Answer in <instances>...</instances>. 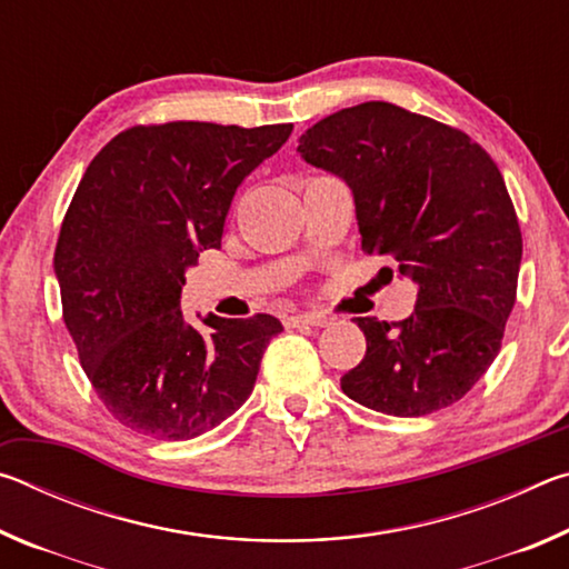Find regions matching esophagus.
<instances>
[{
	"mask_svg": "<svg viewBox=\"0 0 569 569\" xmlns=\"http://www.w3.org/2000/svg\"><path fill=\"white\" fill-rule=\"evenodd\" d=\"M286 326L288 329H308V326H313V329H323V326H329V319L319 313H296V316H288Z\"/></svg>",
	"mask_w": 569,
	"mask_h": 569,
	"instance_id": "esophagus-1",
	"label": "esophagus"
}]
</instances>
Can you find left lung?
I'll return each mask as SVG.
<instances>
[{
  "label": "left lung",
  "mask_w": 569,
  "mask_h": 569,
  "mask_svg": "<svg viewBox=\"0 0 569 569\" xmlns=\"http://www.w3.org/2000/svg\"><path fill=\"white\" fill-rule=\"evenodd\" d=\"M298 152L351 188L363 253L397 261L419 288L401 323L353 319L366 356L341 377L343 393L391 417L459 401L497 359L522 263L495 160L461 130L391 102L329 114Z\"/></svg>",
  "instance_id": "8db88e82"
}]
</instances>
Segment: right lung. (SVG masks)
<instances>
[{
    "mask_svg": "<svg viewBox=\"0 0 569 569\" xmlns=\"http://www.w3.org/2000/svg\"><path fill=\"white\" fill-rule=\"evenodd\" d=\"M293 124L130 128L84 170L54 248L64 326L104 407L132 431L186 441L243 407L278 319L180 311L186 271L220 248L240 182Z\"/></svg>",
    "mask_w": 569,
    "mask_h": 569,
    "instance_id": "right-lung-1",
    "label": "right lung"
}]
</instances>
